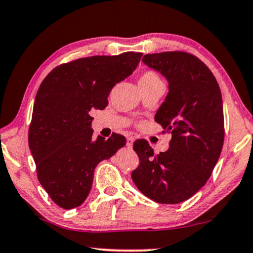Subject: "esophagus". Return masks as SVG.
Instances as JSON below:
<instances>
[{"instance_id":"obj_1","label":"esophagus","mask_w":253,"mask_h":253,"mask_svg":"<svg viewBox=\"0 0 253 253\" xmlns=\"http://www.w3.org/2000/svg\"><path fill=\"white\" fill-rule=\"evenodd\" d=\"M133 142H134V137L133 136H130V135H129V136H127V143H126V145L129 149L133 147Z\"/></svg>"}]
</instances>
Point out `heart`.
Returning <instances> with one entry per match:
<instances>
[{
    "instance_id": "obj_1",
    "label": "heart",
    "mask_w": 253,
    "mask_h": 253,
    "mask_svg": "<svg viewBox=\"0 0 253 253\" xmlns=\"http://www.w3.org/2000/svg\"><path fill=\"white\" fill-rule=\"evenodd\" d=\"M162 84L161 78L155 71L147 70L144 72H142L138 77V84L140 86H151V84Z\"/></svg>"
}]
</instances>
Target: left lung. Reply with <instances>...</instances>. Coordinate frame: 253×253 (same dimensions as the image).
<instances>
[{"label": "left lung", "mask_w": 253, "mask_h": 253, "mask_svg": "<svg viewBox=\"0 0 253 253\" xmlns=\"http://www.w3.org/2000/svg\"><path fill=\"white\" fill-rule=\"evenodd\" d=\"M142 62L169 80V91L155 120L172 138L169 150L158 155L148 141H135L133 148L140 164L131 179L152 201L177 204L204 186L221 154L225 138L221 91L211 70L188 52L148 54Z\"/></svg>", "instance_id": "obj_1"}]
</instances>
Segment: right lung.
<instances>
[{
	"instance_id": "1",
	"label": "right lung",
	"mask_w": 253,
	"mask_h": 253,
	"mask_svg": "<svg viewBox=\"0 0 253 253\" xmlns=\"http://www.w3.org/2000/svg\"><path fill=\"white\" fill-rule=\"evenodd\" d=\"M141 52L91 56L56 66L39 88L28 145L37 175L59 208L71 210L86 201L99 162L126 144L123 135L92 140V110H103L116 84L129 77Z\"/></svg>"
}]
</instances>
